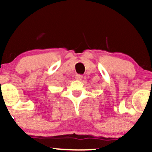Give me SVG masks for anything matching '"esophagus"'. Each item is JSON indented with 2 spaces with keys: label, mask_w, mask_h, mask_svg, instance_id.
I'll return each mask as SVG.
<instances>
[{
  "label": "esophagus",
  "mask_w": 152,
  "mask_h": 152,
  "mask_svg": "<svg viewBox=\"0 0 152 152\" xmlns=\"http://www.w3.org/2000/svg\"><path fill=\"white\" fill-rule=\"evenodd\" d=\"M76 79L78 80V81H81L83 79V76L82 75H76Z\"/></svg>",
  "instance_id": "esophagus-1"
}]
</instances>
